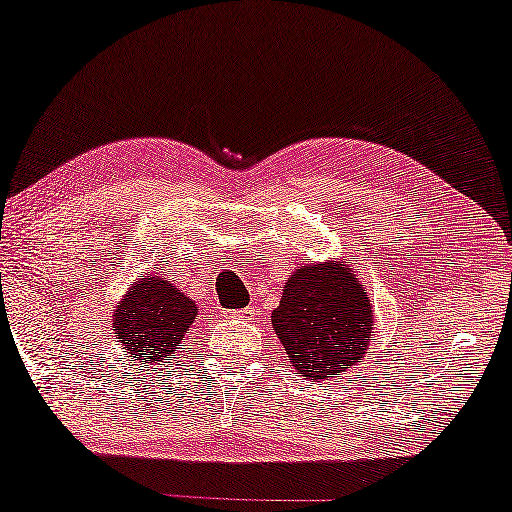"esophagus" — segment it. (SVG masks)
I'll return each mask as SVG.
<instances>
[{"mask_svg":"<svg viewBox=\"0 0 512 512\" xmlns=\"http://www.w3.org/2000/svg\"><path fill=\"white\" fill-rule=\"evenodd\" d=\"M238 317H243V319H255V310H252V307H245V310L238 312Z\"/></svg>","mask_w":512,"mask_h":512,"instance_id":"esophagus-1","label":"esophagus"}]
</instances>
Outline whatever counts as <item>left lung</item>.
Returning a JSON list of instances; mask_svg holds the SVG:
<instances>
[{"label":"left lung","mask_w":512,"mask_h":512,"mask_svg":"<svg viewBox=\"0 0 512 512\" xmlns=\"http://www.w3.org/2000/svg\"><path fill=\"white\" fill-rule=\"evenodd\" d=\"M272 326L295 374L324 381L365 357L374 341V307L346 262L298 267L283 286Z\"/></svg>","instance_id":"left-lung-1"}]
</instances>
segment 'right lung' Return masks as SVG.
<instances>
[{"label": "right lung", "instance_id": "add662e5", "mask_svg": "<svg viewBox=\"0 0 512 512\" xmlns=\"http://www.w3.org/2000/svg\"><path fill=\"white\" fill-rule=\"evenodd\" d=\"M197 319L193 298L157 274L131 283L116 303L112 329L126 357L140 365H162Z\"/></svg>", "mask_w": 512, "mask_h": 512}]
</instances>
